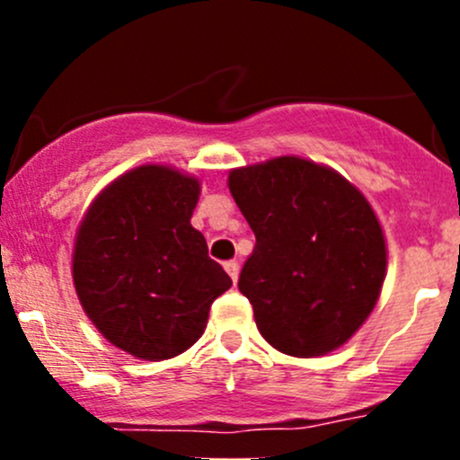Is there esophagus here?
<instances>
[{"label":"esophagus","instance_id":"obj_1","mask_svg":"<svg viewBox=\"0 0 460 460\" xmlns=\"http://www.w3.org/2000/svg\"><path fill=\"white\" fill-rule=\"evenodd\" d=\"M225 269H226V273H229V276H231V280L238 282V276H240L238 262H235V260H229V262H225Z\"/></svg>","mask_w":460,"mask_h":460}]
</instances>
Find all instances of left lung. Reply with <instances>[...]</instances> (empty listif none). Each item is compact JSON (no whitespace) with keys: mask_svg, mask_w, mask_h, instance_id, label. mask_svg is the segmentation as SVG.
I'll list each match as a JSON object with an SVG mask.
<instances>
[{"mask_svg":"<svg viewBox=\"0 0 460 460\" xmlns=\"http://www.w3.org/2000/svg\"><path fill=\"white\" fill-rule=\"evenodd\" d=\"M226 184L256 234L238 289L264 341L296 358L345 345L374 312L387 271L367 198L338 171L298 155L231 169Z\"/></svg>","mask_w":460,"mask_h":460,"instance_id":"left-lung-1","label":"left lung"}]
</instances>
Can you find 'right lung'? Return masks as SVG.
Here are the masks:
<instances>
[{
    "mask_svg": "<svg viewBox=\"0 0 460 460\" xmlns=\"http://www.w3.org/2000/svg\"><path fill=\"white\" fill-rule=\"evenodd\" d=\"M200 180L166 164L115 178L86 208L73 244V285L97 332L127 354L166 360L207 329L231 287L191 226Z\"/></svg>",
    "mask_w": 460,
    "mask_h": 460,
    "instance_id": "1",
    "label": "right lung"
}]
</instances>
